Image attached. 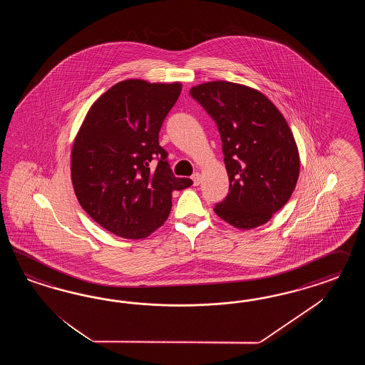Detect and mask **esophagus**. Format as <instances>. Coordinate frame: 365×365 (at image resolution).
I'll use <instances>...</instances> for the list:
<instances>
[{"label": "esophagus", "instance_id": "obj_1", "mask_svg": "<svg viewBox=\"0 0 365 365\" xmlns=\"http://www.w3.org/2000/svg\"><path fill=\"white\" fill-rule=\"evenodd\" d=\"M191 179H192V182H194V186H199V185H200V174H199V173H195V174L191 177Z\"/></svg>", "mask_w": 365, "mask_h": 365}]
</instances>
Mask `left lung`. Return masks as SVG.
<instances>
[{
    "mask_svg": "<svg viewBox=\"0 0 365 365\" xmlns=\"http://www.w3.org/2000/svg\"><path fill=\"white\" fill-rule=\"evenodd\" d=\"M190 95L217 123L229 194L214 211L238 229H253L281 210L297 185L299 156L285 118L264 93L210 81Z\"/></svg>",
    "mask_w": 365,
    "mask_h": 365,
    "instance_id": "8db88e82",
    "label": "left lung"
}]
</instances>
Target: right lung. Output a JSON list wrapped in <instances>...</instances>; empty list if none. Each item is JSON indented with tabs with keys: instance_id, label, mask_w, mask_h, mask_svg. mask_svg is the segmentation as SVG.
Returning <instances> with one entry per match:
<instances>
[{
	"instance_id": "obj_1",
	"label": "right lung",
	"mask_w": 365,
	"mask_h": 365,
	"mask_svg": "<svg viewBox=\"0 0 365 365\" xmlns=\"http://www.w3.org/2000/svg\"><path fill=\"white\" fill-rule=\"evenodd\" d=\"M180 91V83L124 80L89 108L71 154L72 185L81 207L106 230L145 238L166 221L173 191L192 185L173 174L159 145Z\"/></svg>"
}]
</instances>
